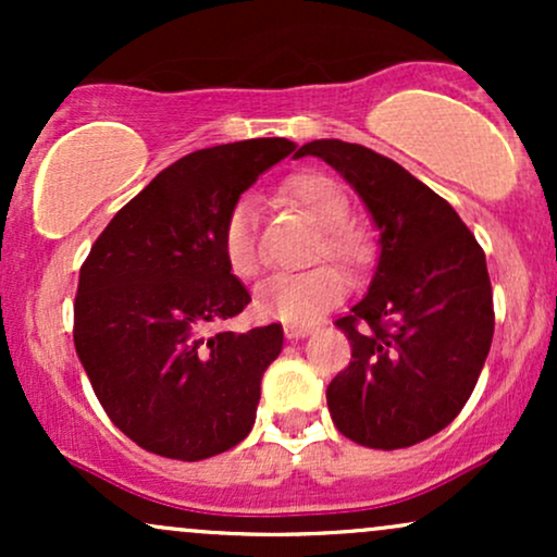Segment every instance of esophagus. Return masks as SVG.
<instances>
[{
  "label": "esophagus",
  "mask_w": 557,
  "mask_h": 557,
  "mask_svg": "<svg viewBox=\"0 0 557 557\" xmlns=\"http://www.w3.org/2000/svg\"><path fill=\"white\" fill-rule=\"evenodd\" d=\"M285 337L287 341H298V337H306L311 332V324H285Z\"/></svg>",
  "instance_id": "esophagus-1"
}]
</instances>
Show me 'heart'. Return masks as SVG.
<instances>
[{
	"mask_svg": "<svg viewBox=\"0 0 557 557\" xmlns=\"http://www.w3.org/2000/svg\"><path fill=\"white\" fill-rule=\"evenodd\" d=\"M293 207L322 227L314 259H332L343 267L361 264L367 257V238L350 225V201L345 190L327 175H296L285 185ZM222 257L235 277H253L261 270L259 209L251 196H243L230 207L222 222ZM345 293V277L332 267H314L306 272H280L267 277L253 293V311L261 319L287 324H309L335 306Z\"/></svg>",
	"mask_w": 557,
	"mask_h": 557,
	"instance_id": "obj_1",
	"label": "heart"
}]
</instances>
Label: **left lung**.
<instances>
[{"mask_svg":"<svg viewBox=\"0 0 557 557\" xmlns=\"http://www.w3.org/2000/svg\"><path fill=\"white\" fill-rule=\"evenodd\" d=\"M356 188L380 230V264L367 296L337 319L350 363L327 387L345 437L398 450L445 430L474 393L495 311L487 261L456 209L393 159L337 138L311 140Z\"/></svg>","mask_w":557,"mask_h":557,"instance_id":"8db88e82","label":"left lung"}]
</instances>
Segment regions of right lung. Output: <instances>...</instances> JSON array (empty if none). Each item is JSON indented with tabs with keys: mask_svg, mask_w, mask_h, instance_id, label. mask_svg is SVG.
Here are the masks:
<instances>
[{
	"mask_svg": "<svg viewBox=\"0 0 557 557\" xmlns=\"http://www.w3.org/2000/svg\"><path fill=\"white\" fill-rule=\"evenodd\" d=\"M293 151L287 138H251L177 159L83 261L75 350L107 417L144 450L203 461L251 432L283 324L209 335L251 300L220 235L243 190Z\"/></svg>",
	"mask_w": 557,
	"mask_h": 557,
	"instance_id": "obj_1",
	"label": "right lung"
}]
</instances>
